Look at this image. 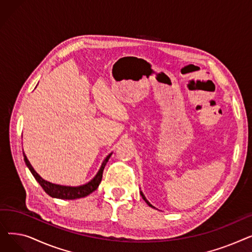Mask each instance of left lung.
<instances>
[{
    "label": "left lung",
    "mask_w": 252,
    "mask_h": 252,
    "mask_svg": "<svg viewBox=\"0 0 252 252\" xmlns=\"http://www.w3.org/2000/svg\"><path fill=\"white\" fill-rule=\"evenodd\" d=\"M140 194H141V196H142V198H143V199H144V200H145V202H146V203H147V204H148V205H149V206H151V207H153V206H152V205H151V204H150V202H149V201H148V200H147V199H146V198H145V196H144V194H143V193H142V192H140Z\"/></svg>",
    "instance_id": "8db88e82"
}]
</instances>
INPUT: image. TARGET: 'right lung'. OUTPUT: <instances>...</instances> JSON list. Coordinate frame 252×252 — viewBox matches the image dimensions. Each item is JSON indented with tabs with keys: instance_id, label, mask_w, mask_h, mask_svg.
Wrapping results in <instances>:
<instances>
[{
	"instance_id": "1",
	"label": "right lung",
	"mask_w": 252,
	"mask_h": 252,
	"mask_svg": "<svg viewBox=\"0 0 252 252\" xmlns=\"http://www.w3.org/2000/svg\"><path fill=\"white\" fill-rule=\"evenodd\" d=\"M112 153H110L107 157L105 158V160L103 161L98 174L96 175V177L93 179L91 182H89L86 185H83V186H78V187H67V186H61V185H56V184H52L50 182L45 181L44 179H42L41 177L38 176V174H36V171L33 169V167L32 166V164L30 163L29 159L26 158L24 152H23V156H24V161L25 164L28 165V167L30 168L31 173L32 174V176L34 177V179L37 181V183L41 185V187L44 189V191L49 194L51 197H55V198H60V199H77V198H82V197H86L89 194H91L92 192H94L98 186L99 184L101 183L102 180V176H103V170L104 167L107 163L108 159L110 158Z\"/></svg>"
}]
</instances>
